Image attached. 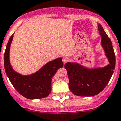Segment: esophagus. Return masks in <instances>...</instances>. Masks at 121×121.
Segmentation results:
<instances>
[{
	"label": "esophagus",
	"mask_w": 121,
	"mask_h": 121,
	"mask_svg": "<svg viewBox=\"0 0 121 121\" xmlns=\"http://www.w3.org/2000/svg\"><path fill=\"white\" fill-rule=\"evenodd\" d=\"M68 61H69V58H68L67 56H64V57L63 58V62L64 64H65L66 63H67Z\"/></svg>",
	"instance_id": "obj_1"
}]
</instances>
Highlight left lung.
<instances>
[{"instance_id": "8db88e82", "label": "left lung", "mask_w": 121, "mask_h": 121, "mask_svg": "<svg viewBox=\"0 0 121 121\" xmlns=\"http://www.w3.org/2000/svg\"><path fill=\"white\" fill-rule=\"evenodd\" d=\"M98 29L102 36V46L110 65L97 69H88L70 62L65 65L69 78V89L78 96L88 97L98 94L108 83L114 72L116 58L113 45L101 25H99Z\"/></svg>"}]
</instances>
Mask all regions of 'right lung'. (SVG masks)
Returning a JSON list of instances; mask_svg holds the SVG:
<instances>
[{
	"mask_svg": "<svg viewBox=\"0 0 121 121\" xmlns=\"http://www.w3.org/2000/svg\"><path fill=\"white\" fill-rule=\"evenodd\" d=\"M13 35L7 43L4 54V67L11 84L21 95L29 99L46 97L51 92V81L59 68L63 66L61 58L49 62L31 75H22L13 69L10 63V48Z\"/></svg>",
	"mask_w": 121,
	"mask_h": 121,
	"instance_id": "add662e5",
	"label": "right lung"
}]
</instances>
